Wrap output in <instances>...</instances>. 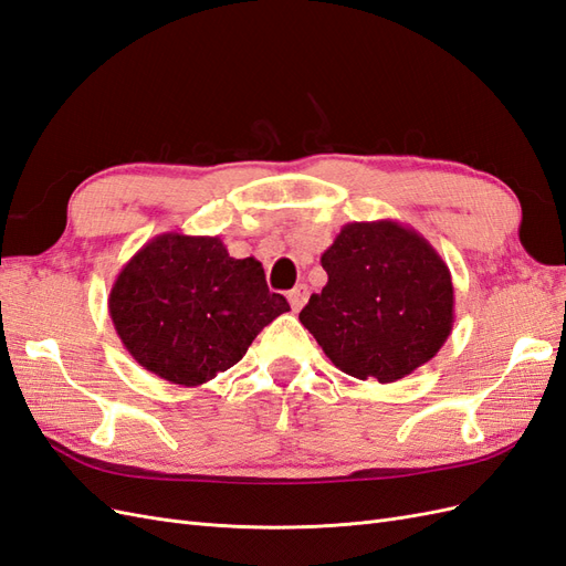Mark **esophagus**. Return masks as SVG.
<instances>
[{
  "mask_svg": "<svg viewBox=\"0 0 566 566\" xmlns=\"http://www.w3.org/2000/svg\"><path fill=\"white\" fill-rule=\"evenodd\" d=\"M306 300H310V287H306V285H295L287 293V302H290V306H293V312H300L302 306L306 304Z\"/></svg>",
  "mask_w": 566,
  "mask_h": 566,
  "instance_id": "34e87169",
  "label": "esophagus"
}]
</instances>
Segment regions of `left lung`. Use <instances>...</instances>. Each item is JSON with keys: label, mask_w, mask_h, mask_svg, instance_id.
<instances>
[{"label": "left lung", "mask_w": 566, "mask_h": 566, "mask_svg": "<svg viewBox=\"0 0 566 566\" xmlns=\"http://www.w3.org/2000/svg\"><path fill=\"white\" fill-rule=\"evenodd\" d=\"M328 283L300 321L358 380L397 382L437 356L453 331V283L441 254L394 219L352 221L321 254Z\"/></svg>", "instance_id": "left-lung-1"}]
</instances>
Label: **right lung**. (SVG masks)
Returning <instances> with one entry per match:
<instances>
[{
	"label": "right lung",
	"mask_w": 566,
	"mask_h": 566,
	"mask_svg": "<svg viewBox=\"0 0 566 566\" xmlns=\"http://www.w3.org/2000/svg\"><path fill=\"white\" fill-rule=\"evenodd\" d=\"M108 312L125 349L158 378L198 387L241 361L264 325L290 312L254 256L219 235L160 233L117 273Z\"/></svg>",
	"instance_id": "add662e5"
}]
</instances>
